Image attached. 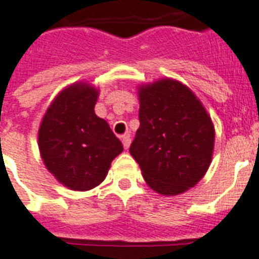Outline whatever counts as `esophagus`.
<instances>
[{"label": "esophagus", "instance_id": "esophagus-1", "mask_svg": "<svg viewBox=\"0 0 259 259\" xmlns=\"http://www.w3.org/2000/svg\"><path fill=\"white\" fill-rule=\"evenodd\" d=\"M130 142H132V140H130L129 134H123V136H122V144H123V146H125V149L129 148Z\"/></svg>", "mask_w": 259, "mask_h": 259}]
</instances>
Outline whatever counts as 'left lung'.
<instances>
[{
  "mask_svg": "<svg viewBox=\"0 0 259 259\" xmlns=\"http://www.w3.org/2000/svg\"><path fill=\"white\" fill-rule=\"evenodd\" d=\"M140 127L130 145L146 184L175 196L201 180L212 160L215 129L195 94L173 79L140 86Z\"/></svg>",
  "mask_w": 259,
  "mask_h": 259,
  "instance_id": "obj_1",
  "label": "left lung"
}]
</instances>
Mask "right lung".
Instances as JSON below:
<instances>
[{"mask_svg": "<svg viewBox=\"0 0 259 259\" xmlns=\"http://www.w3.org/2000/svg\"><path fill=\"white\" fill-rule=\"evenodd\" d=\"M98 90L75 83L58 94L38 129V149L47 169L72 191H89L105 180L122 142L95 114Z\"/></svg>", "mask_w": 259, "mask_h": 259, "instance_id": "add662e5", "label": "right lung"}]
</instances>
